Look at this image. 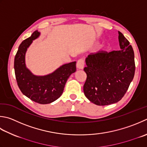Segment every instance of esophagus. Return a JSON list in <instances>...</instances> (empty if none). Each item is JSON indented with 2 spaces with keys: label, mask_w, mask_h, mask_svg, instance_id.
<instances>
[{
  "label": "esophagus",
  "mask_w": 147,
  "mask_h": 147,
  "mask_svg": "<svg viewBox=\"0 0 147 147\" xmlns=\"http://www.w3.org/2000/svg\"><path fill=\"white\" fill-rule=\"evenodd\" d=\"M84 65H85V61L83 59H80L77 61L76 66L78 68L80 69H82L84 67Z\"/></svg>",
  "instance_id": "esophagus-1"
}]
</instances>
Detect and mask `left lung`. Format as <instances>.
<instances>
[{
  "label": "left lung",
  "instance_id": "1",
  "mask_svg": "<svg viewBox=\"0 0 147 147\" xmlns=\"http://www.w3.org/2000/svg\"><path fill=\"white\" fill-rule=\"evenodd\" d=\"M120 50L99 51L88 55L84 71L87 80L83 91L87 98L98 106L121 100L133 80L134 53L130 42L119 31Z\"/></svg>",
  "mask_w": 147,
  "mask_h": 147
}]
</instances>
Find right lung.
I'll list each match as a JSON object with an SVG mask.
<instances>
[{
    "instance_id": "right-lung-1",
    "label": "right lung",
    "mask_w": 147,
    "mask_h": 147,
    "mask_svg": "<svg viewBox=\"0 0 147 147\" xmlns=\"http://www.w3.org/2000/svg\"><path fill=\"white\" fill-rule=\"evenodd\" d=\"M40 33L36 30L20 44L14 57V68L17 84L23 94L33 101L41 105L49 104L61 96L65 83L76 70V62L60 66L53 73L46 76H36L25 65V53L33 40Z\"/></svg>"
}]
</instances>
